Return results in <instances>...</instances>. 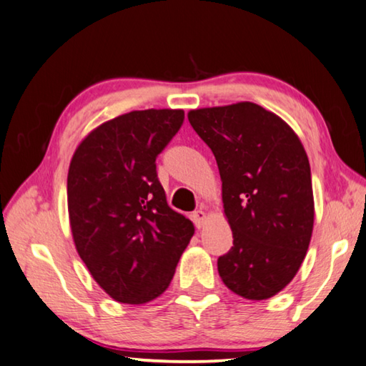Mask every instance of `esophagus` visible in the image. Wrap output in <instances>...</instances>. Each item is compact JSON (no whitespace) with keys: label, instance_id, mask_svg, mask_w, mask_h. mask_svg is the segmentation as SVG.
Returning <instances> with one entry per match:
<instances>
[{"label":"esophagus","instance_id":"obj_1","mask_svg":"<svg viewBox=\"0 0 366 366\" xmlns=\"http://www.w3.org/2000/svg\"><path fill=\"white\" fill-rule=\"evenodd\" d=\"M191 217H192V222H194V224H196L197 229H201V227H204V224H205V219H207L205 212H202V210H196L194 213H192Z\"/></svg>","mask_w":366,"mask_h":366}]
</instances>
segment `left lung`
<instances>
[{
    "label": "left lung",
    "instance_id": "left-lung-1",
    "mask_svg": "<svg viewBox=\"0 0 366 366\" xmlns=\"http://www.w3.org/2000/svg\"><path fill=\"white\" fill-rule=\"evenodd\" d=\"M215 156L232 247L218 258L224 285L247 300L277 295L306 257L314 226L311 167L292 127L257 103L188 113Z\"/></svg>",
    "mask_w": 366,
    "mask_h": 366
}]
</instances>
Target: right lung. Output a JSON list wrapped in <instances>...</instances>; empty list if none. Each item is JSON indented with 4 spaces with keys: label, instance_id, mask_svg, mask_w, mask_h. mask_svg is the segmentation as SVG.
Masks as SVG:
<instances>
[{
    "label": "right lung",
    "instance_id": "add662e5",
    "mask_svg": "<svg viewBox=\"0 0 366 366\" xmlns=\"http://www.w3.org/2000/svg\"><path fill=\"white\" fill-rule=\"evenodd\" d=\"M184 121L183 109H143L92 130L68 170L73 240L113 300L144 305L162 295L194 234L167 204L156 157Z\"/></svg>",
    "mask_w": 366,
    "mask_h": 366
}]
</instances>
